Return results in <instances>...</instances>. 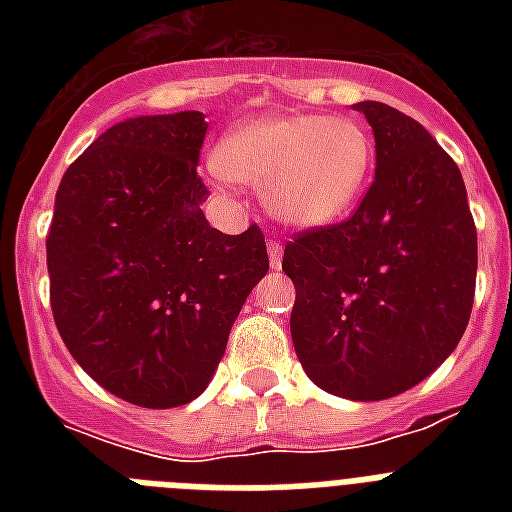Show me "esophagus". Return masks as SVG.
I'll return each instance as SVG.
<instances>
[{
    "label": "esophagus",
    "instance_id": "1",
    "mask_svg": "<svg viewBox=\"0 0 512 512\" xmlns=\"http://www.w3.org/2000/svg\"><path fill=\"white\" fill-rule=\"evenodd\" d=\"M268 260H271V268H281V260H284V247H281L276 239H268Z\"/></svg>",
    "mask_w": 512,
    "mask_h": 512
}]
</instances>
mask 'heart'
Listing matches in <instances>:
<instances>
[{"instance_id": "heart-1", "label": "heart", "mask_w": 512, "mask_h": 512, "mask_svg": "<svg viewBox=\"0 0 512 512\" xmlns=\"http://www.w3.org/2000/svg\"><path fill=\"white\" fill-rule=\"evenodd\" d=\"M374 143L364 124L327 114H276L228 132L215 151L228 180L263 185V204L289 228H321L364 193Z\"/></svg>"}]
</instances>
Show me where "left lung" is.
Returning <instances> with one entry per match:
<instances>
[{
	"label": "left lung",
	"mask_w": 512,
	"mask_h": 512,
	"mask_svg": "<svg viewBox=\"0 0 512 512\" xmlns=\"http://www.w3.org/2000/svg\"><path fill=\"white\" fill-rule=\"evenodd\" d=\"M377 170L348 220L284 247L295 353L321 390L382 401L444 364L468 327L478 236L454 159L420 122L364 100Z\"/></svg>",
	"instance_id": "8db88e82"
}]
</instances>
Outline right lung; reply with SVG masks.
Returning <instances> with one entry per match:
<instances>
[{
    "instance_id": "add662e5",
    "label": "right lung",
    "mask_w": 512,
    "mask_h": 512,
    "mask_svg": "<svg viewBox=\"0 0 512 512\" xmlns=\"http://www.w3.org/2000/svg\"><path fill=\"white\" fill-rule=\"evenodd\" d=\"M201 111L108 127L66 170L47 233L55 327L92 380L146 409L207 388L268 273L263 231L207 223Z\"/></svg>"
}]
</instances>
